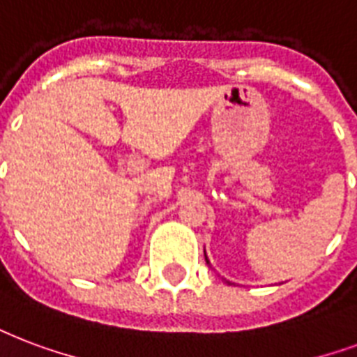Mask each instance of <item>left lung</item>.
<instances>
[{
    "instance_id": "1",
    "label": "left lung",
    "mask_w": 357,
    "mask_h": 357,
    "mask_svg": "<svg viewBox=\"0 0 357 357\" xmlns=\"http://www.w3.org/2000/svg\"><path fill=\"white\" fill-rule=\"evenodd\" d=\"M204 255H206V251H204ZM206 262H208V257H206ZM209 264V262H208ZM228 284H230V282H228Z\"/></svg>"
}]
</instances>
